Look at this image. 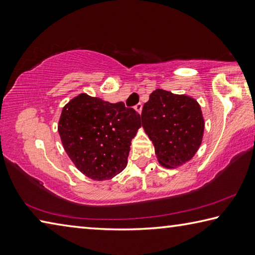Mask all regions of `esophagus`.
<instances>
[{
	"label": "esophagus",
	"instance_id": "34e87169",
	"mask_svg": "<svg viewBox=\"0 0 255 255\" xmlns=\"http://www.w3.org/2000/svg\"><path fill=\"white\" fill-rule=\"evenodd\" d=\"M141 109H143V105H141V103H137V105L135 106V110L138 112V114H140Z\"/></svg>",
	"mask_w": 255,
	"mask_h": 255
}]
</instances>
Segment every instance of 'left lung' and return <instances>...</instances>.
Segmentation results:
<instances>
[{"label": "left lung", "mask_w": 255, "mask_h": 255, "mask_svg": "<svg viewBox=\"0 0 255 255\" xmlns=\"http://www.w3.org/2000/svg\"><path fill=\"white\" fill-rule=\"evenodd\" d=\"M141 125L152 140L157 161L174 169L189 162L199 149L205 120L195 99L157 89L141 110Z\"/></svg>", "instance_id": "1"}]
</instances>
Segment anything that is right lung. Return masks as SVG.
I'll return each mask as SVG.
<instances>
[{"label":"right lung","instance_id":"obj_1","mask_svg":"<svg viewBox=\"0 0 255 255\" xmlns=\"http://www.w3.org/2000/svg\"><path fill=\"white\" fill-rule=\"evenodd\" d=\"M140 116L124 102L110 103L81 93L65 105L58 122L63 147L88 178H114L127 165Z\"/></svg>","mask_w":255,"mask_h":255}]
</instances>
